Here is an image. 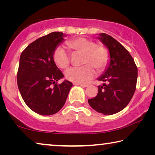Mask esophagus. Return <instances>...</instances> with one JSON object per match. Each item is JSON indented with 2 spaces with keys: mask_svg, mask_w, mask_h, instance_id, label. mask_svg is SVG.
<instances>
[{
  "mask_svg": "<svg viewBox=\"0 0 155 155\" xmlns=\"http://www.w3.org/2000/svg\"><path fill=\"white\" fill-rule=\"evenodd\" d=\"M74 85H79V86H81V87H87V85H85V84H81V83H74Z\"/></svg>",
  "mask_w": 155,
  "mask_h": 155,
  "instance_id": "34e87169",
  "label": "esophagus"
}]
</instances>
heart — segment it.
Wrapping results in <instances>:
<instances>
[{"label":"heart","instance_id":"obj_1","mask_svg":"<svg viewBox=\"0 0 155 155\" xmlns=\"http://www.w3.org/2000/svg\"><path fill=\"white\" fill-rule=\"evenodd\" d=\"M66 44L73 53H83L81 67H72L65 72L68 80L76 83H87L95 77L96 71H102L109 62L108 50L102 44H96L95 41L86 38H77L68 41ZM70 54L63 46H57L53 53V59L57 65L61 68H66L70 63Z\"/></svg>","mask_w":155,"mask_h":155}]
</instances>
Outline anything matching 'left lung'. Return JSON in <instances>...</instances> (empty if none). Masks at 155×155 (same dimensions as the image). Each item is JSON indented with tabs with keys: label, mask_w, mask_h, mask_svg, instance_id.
Segmentation results:
<instances>
[{
	"label": "left lung",
	"mask_w": 155,
	"mask_h": 155,
	"mask_svg": "<svg viewBox=\"0 0 155 155\" xmlns=\"http://www.w3.org/2000/svg\"><path fill=\"white\" fill-rule=\"evenodd\" d=\"M98 38L109 49L110 62L104 74L98 80L96 97L88 103L95 111L104 115H113L124 109L129 103L136 90L137 68L129 52L121 44L106 33H100Z\"/></svg>",
	"instance_id": "obj_1"
}]
</instances>
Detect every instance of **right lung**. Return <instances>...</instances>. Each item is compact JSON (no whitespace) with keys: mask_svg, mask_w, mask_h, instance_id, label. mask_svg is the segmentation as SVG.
<instances>
[{"mask_svg":"<svg viewBox=\"0 0 155 155\" xmlns=\"http://www.w3.org/2000/svg\"><path fill=\"white\" fill-rule=\"evenodd\" d=\"M61 32H52L37 39L22 51L17 82L26 104L37 114L50 115L64 107L72 83L57 81L64 74L54 61L55 48L64 41Z\"/></svg>","mask_w":155,"mask_h":155,"instance_id":"obj_1","label":"right lung"}]
</instances>
